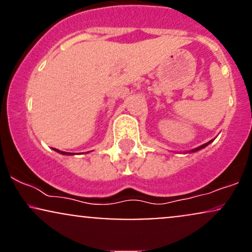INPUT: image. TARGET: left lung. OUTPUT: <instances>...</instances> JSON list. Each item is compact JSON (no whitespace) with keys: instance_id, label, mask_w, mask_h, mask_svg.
Listing matches in <instances>:
<instances>
[{"instance_id":"obj_1","label":"left lung","mask_w":252,"mask_h":252,"mask_svg":"<svg viewBox=\"0 0 252 252\" xmlns=\"http://www.w3.org/2000/svg\"><path fill=\"white\" fill-rule=\"evenodd\" d=\"M212 141H213V140H211V141H209V142H207V143H205V144H202V146L198 147V148H194V149H192V150H190L189 153H194V152H198V150H200V149H202V148H205V147H206V146H209V144H210L211 142H212Z\"/></svg>"}]
</instances>
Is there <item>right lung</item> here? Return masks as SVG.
Instances as JSON below:
<instances>
[{
    "label": "right lung",
    "mask_w": 252,
    "mask_h": 252,
    "mask_svg": "<svg viewBox=\"0 0 252 252\" xmlns=\"http://www.w3.org/2000/svg\"><path fill=\"white\" fill-rule=\"evenodd\" d=\"M54 150H56V152H58V153H60V154H63V155H71V154H73V153H66V152H60V150H58V149H56V148H53Z\"/></svg>",
    "instance_id": "right-lung-1"
}]
</instances>
